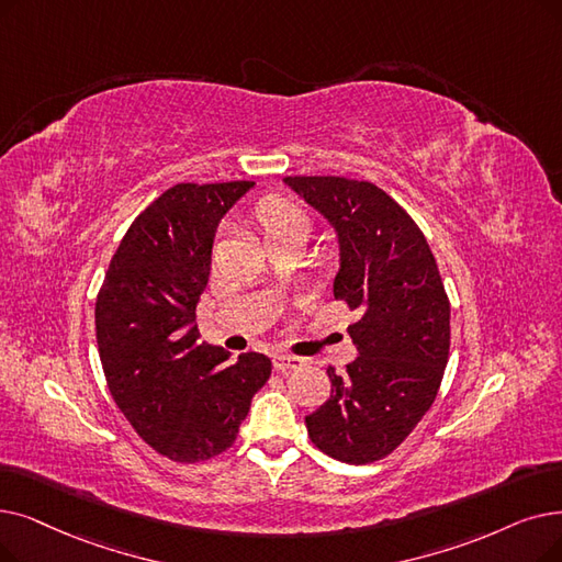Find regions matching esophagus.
I'll return each instance as SVG.
<instances>
[{
    "instance_id": "34e87169",
    "label": "esophagus",
    "mask_w": 562,
    "mask_h": 562,
    "mask_svg": "<svg viewBox=\"0 0 562 562\" xmlns=\"http://www.w3.org/2000/svg\"><path fill=\"white\" fill-rule=\"evenodd\" d=\"M301 364H303V360L296 358V356H289V353H276V356H273V368H276L278 372L299 370Z\"/></svg>"
}]
</instances>
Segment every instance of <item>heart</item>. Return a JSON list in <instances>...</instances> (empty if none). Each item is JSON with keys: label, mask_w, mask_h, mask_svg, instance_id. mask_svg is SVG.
<instances>
[{"label": "heart", "mask_w": 562, "mask_h": 562, "mask_svg": "<svg viewBox=\"0 0 562 562\" xmlns=\"http://www.w3.org/2000/svg\"><path fill=\"white\" fill-rule=\"evenodd\" d=\"M255 221L266 243L280 236L307 238L312 227L307 211L296 202L282 198V194H268V198H263L255 209Z\"/></svg>", "instance_id": "1"}]
</instances>
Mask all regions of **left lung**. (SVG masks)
<instances>
[{"instance_id": "obj_1", "label": "left lung", "mask_w": 562, "mask_h": 562, "mask_svg": "<svg viewBox=\"0 0 562 562\" xmlns=\"http://www.w3.org/2000/svg\"><path fill=\"white\" fill-rule=\"evenodd\" d=\"M337 229L335 301L360 310L358 358L328 368L330 400L305 418L312 443L345 463L387 457L436 400L450 356V301L429 243L387 192L347 177H286Z\"/></svg>"}]
</instances>
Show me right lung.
<instances>
[{
    "label": "right lung",
    "instance_id": "right-lung-1",
    "mask_svg": "<svg viewBox=\"0 0 562 562\" xmlns=\"http://www.w3.org/2000/svg\"><path fill=\"white\" fill-rule=\"evenodd\" d=\"M255 181L177 183L121 238L95 296V341L116 406L158 454L194 463L234 446L257 390L263 353L200 341L194 307L211 273L221 217Z\"/></svg>",
    "mask_w": 562,
    "mask_h": 562
}]
</instances>
